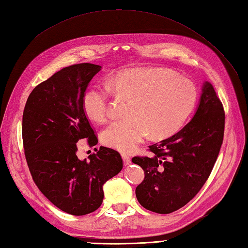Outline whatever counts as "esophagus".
Listing matches in <instances>:
<instances>
[{"instance_id":"esophagus-1","label":"esophagus","mask_w":248,"mask_h":248,"mask_svg":"<svg viewBox=\"0 0 248 248\" xmlns=\"http://www.w3.org/2000/svg\"><path fill=\"white\" fill-rule=\"evenodd\" d=\"M123 160H124V165H129V164H130L131 160H130V156H129L128 155L124 154V155H123Z\"/></svg>"}]
</instances>
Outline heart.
<instances>
[{"instance_id": "1", "label": "heart", "mask_w": 248, "mask_h": 248, "mask_svg": "<svg viewBox=\"0 0 248 248\" xmlns=\"http://www.w3.org/2000/svg\"><path fill=\"white\" fill-rule=\"evenodd\" d=\"M106 86L88 87L82 108L87 117L104 123L110 116L109 94L128 100V116L110 124L101 133L104 145L133 151L147 136L166 139L178 132L196 104L197 89L189 78L156 68L120 71Z\"/></svg>"}]
</instances>
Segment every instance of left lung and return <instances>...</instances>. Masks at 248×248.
<instances>
[{
	"mask_svg": "<svg viewBox=\"0 0 248 248\" xmlns=\"http://www.w3.org/2000/svg\"><path fill=\"white\" fill-rule=\"evenodd\" d=\"M225 112L211 83L204 82L199 104L187 124L149 146L152 156H134L145 178L135 189L149 211L168 214L192 200L207 181L223 144Z\"/></svg>",
	"mask_w": 248,
	"mask_h": 248,
	"instance_id": "8db88e82",
	"label": "left lung"
}]
</instances>
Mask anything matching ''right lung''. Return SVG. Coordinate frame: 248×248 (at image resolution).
Returning a JSON list of instances; mask_svg holds the SVG:
<instances>
[{"label":"right lung","instance_id":"add662e5","mask_svg":"<svg viewBox=\"0 0 248 248\" xmlns=\"http://www.w3.org/2000/svg\"><path fill=\"white\" fill-rule=\"evenodd\" d=\"M101 66L83 62L62 68L37 85L23 110L22 139L31 175L40 192L62 211L92 213L101 205L103 184L123 170L114 149L100 147L88 159L77 143L98 144L82 108V97Z\"/></svg>","mask_w":248,"mask_h":248}]
</instances>
